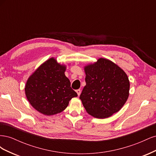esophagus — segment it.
<instances>
[{"label": "esophagus", "mask_w": 156, "mask_h": 156, "mask_svg": "<svg viewBox=\"0 0 156 156\" xmlns=\"http://www.w3.org/2000/svg\"><path fill=\"white\" fill-rule=\"evenodd\" d=\"M76 92L77 93V95L78 96H80V94H81V90H80V89H78V90H76Z\"/></svg>", "instance_id": "obj_1"}]
</instances>
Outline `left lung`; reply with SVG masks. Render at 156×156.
I'll use <instances>...</instances> for the list:
<instances>
[{
    "instance_id": "obj_1",
    "label": "left lung",
    "mask_w": 156,
    "mask_h": 156,
    "mask_svg": "<svg viewBox=\"0 0 156 156\" xmlns=\"http://www.w3.org/2000/svg\"><path fill=\"white\" fill-rule=\"evenodd\" d=\"M86 86L80 100L89 115L106 119L119 111L129 96V81L126 73L105 58L84 68Z\"/></svg>"
}]
</instances>
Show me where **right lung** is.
<instances>
[{
	"label": "right lung",
	"mask_w": 156,
	"mask_h": 156,
	"mask_svg": "<svg viewBox=\"0 0 156 156\" xmlns=\"http://www.w3.org/2000/svg\"><path fill=\"white\" fill-rule=\"evenodd\" d=\"M66 66L54 58L47 60L28 79L25 88L28 101L36 110L45 115L63 111L77 94L71 88L64 74Z\"/></svg>",
	"instance_id": "obj_1"
}]
</instances>
